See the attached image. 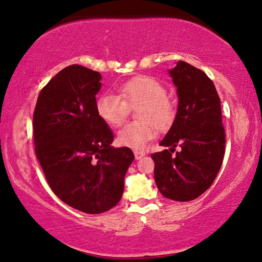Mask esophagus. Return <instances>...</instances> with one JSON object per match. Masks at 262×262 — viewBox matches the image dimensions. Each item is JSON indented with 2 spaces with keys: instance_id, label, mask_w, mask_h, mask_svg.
<instances>
[{
  "instance_id": "1",
  "label": "esophagus",
  "mask_w": 262,
  "mask_h": 262,
  "mask_svg": "<svg viewBox=\"0 0 262 262\" xmlns=\"http://www.w3.org/2000/svg\"><path fill=\"white\" fill-rule=\"evenodd\" d=\"M134 154H135V158L136 159H140L142 157L145 156V154H144L143 151H138V150H135Z\"/></svg>"
}]
</instances>
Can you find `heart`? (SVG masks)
<instances>
[{
  "label": "heart",
  "mask_w": 262,
  "mask_h": 262,
  "mask_svg": "<svg viewBox=\"0 0 262 262\" xmlns=\"http://www.w3.org/2000/svg\"><path fill=\"white\" fill-rule=\"evenodd\" d=\"M118 96L105 93L97 99L98 116L110 126H120L127 118L130 107L137 110L138 122L128 123L118 132L120 145L143 149L156 136L157 128L171 126L176 118V105L166 96V87L149 75H139L118 89Z\"/></svg>",
  "instance_id": "b5f03b06"
}]
</instances>
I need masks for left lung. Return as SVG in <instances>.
I'll return each mask as SVG.
<instances>
[{
  "label": "left lung",
  "mask_w": 262,
  "mask_h": 262,
  "mask_svg": "<svg viewBox=\"0 0 262 262\" xmlns=\"http://www.w3.org/2000/svg\"><path fill=\"white\" fill-rule=\"evenodd\" d=\"M169 73L180 99L172 126L161 142V145L170 149L151 157L161 194L187 202L197 199L213 184L225 157L226 135L220 97L211 79L184 61H178ZM177 146L181 151L172 155Z\"/></svg>",
  "instance_id": "left-lung-1"
}]
</instances>
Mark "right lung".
Segmentation results:
<instances>
[{
  "mask_svg": "<svg viewBox=\"0 0 262 262\" xmlns=\"http://www.w3.org/2000/svg\"><path fill=\"white\" fill-rule=\"evenodd\" d=\"M99 72L79 65L60 71L40 91L33 115L35 154L52 191L87 214L119 202L134 161L131 149L112 147L113 134L98 116Z\"/></svg>",
  "mask_w": 262,
  "mask_h": 262,
  "instance_id": "1",
  "label": "right lung"
}]
</instances>
